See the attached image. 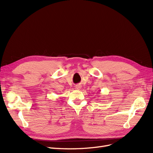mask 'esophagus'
<instances>
[{
  "mask_svg": "<svg viewBox=\"0 0 153 153\" xmlns=\"http://www.w3.org/2000/svg\"><path fill=\"white\" fill-rule=\"evenodd\" d=\"M80 88H81V86H80V85H78V86H76V89H77V90H80Z\"/></svg>",
  "mask_w": 153,
  "mask_h": 153,
  "instance_id": "esophagus-1",
  "label": "esophagus"
}]
</instances>
